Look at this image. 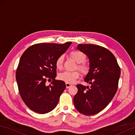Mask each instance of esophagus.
I'll return each instance as SVG.
<instances>
[{
	"label": "esophagus",
	"mask_w": 135,
	"mask_h": 135,
	"mask_svg": "<svg viewBox=\"0 0 135 135\" xmlns=\"http://www.w3.org/2000/svg\"><path fill=\"white\" fill-rule=\"evenodd\" d=\"M65 85H66L67 88H68L72 86V85L71 84H69V83H65Z\"/></svg>",
	"instance_id": "34e87169"
}]
</instances>
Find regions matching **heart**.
Segmentation results:
<instances>
[{"label":"heart","mask_w":135,"mask_h":135,"mask_svg":"<svg viewBox=\"0 0 135 135\" xmlns=\"http://www.w3.org/2000/svg\"><path fill=\"white\" fill-rule=\"evenodd\" d=\"M70 56L71 58L74 60L76 63H78V68L81 72L83 74H86L89 72V68L86 64L84 62L86 60V56L84 53L79 51H72L70 54ZM64 57L63 55L59 56L56 59L55 61V66L57 69L60 70L62 68L63 63ZM80 73L78 71L75 72H68L64 71L61 72L58 75L59 80L63 81L72 84L75 82V81L79 78Z\"/></svg>","instance_id":"1"}]
</instances>
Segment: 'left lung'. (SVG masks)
I'll list each match as a JSON object with an SVG mask.
<instances>
[{
  "label": "left lung",
  "mask_w": 135,
  "mask_h": 135,
  "mask_svg": "<svg viewBox=\"0 0 135 135\" xmlns=\"http://www.w3.org/2000/svg\"><path fill=\"white\" fill-rule=\"evenodd\" d=\"M76 49L89 59V71L84 81L91 86L77 85L74 103L80 113L93 115L105 109L117 93L120 68L113 53L102 46L79 44Z\"/></svg>",
  "instance_id": "1"
}]
</instances>
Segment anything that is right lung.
Here are the masks:
<instances>
[{
	"mask_svg": "<svg viewBox=\"0 0 135 135\" xmlns=\"http://www.w3.org/2000/svg\"><path fill=\"white\" fill-rule=\"evenodd\" d=\"M72 44H38L30 46L22 54L16 72L19 93L29 108L46 114L57 106L66 88L63 81L56 80L55 61ZM52 79L47 86V80Z\"/></svg>",
	"mask_w": 135,
	"mask_h": 135,
	"instance_id": "obj_1",
	"label": "right lung"
}]
</instances>
